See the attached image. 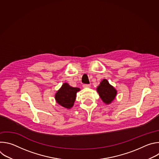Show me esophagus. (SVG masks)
Here are the masks:
<instances>
[{
    "label": "esophagus",
    "mask_w": 159,
    "mask_h": 159,
    "mask_svg": "<svg viewBox=\"0 0 159 159\" xmlns=\"http://www.w3.org/2000/svg\"><path fill=\"white\" fill-rule=\"evenodd\" d=\"M83 87L84 88H89V87H90V84H84Z\"/></svg>",
    "instance_id": "1"
}]
</instances>
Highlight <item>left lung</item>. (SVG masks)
Masks as SVG:
<instances>
[{
	"label": "left lung",
	"mask_w": 159,
	"mask_h": 159,
	"mask_svg": "<svg viewBox=\"0 0 159 159\" xmlns=\"http://www.w3.org/2000/svg\"><path fill=\"white\" fill-rule=\"evenodd\" d=\"M97 92L102 101L106 104H110L115 99L117 94V90L109 84L106 79H103L101 82L97 87Z\"/></svg>",
	"instance_id": "left-lung-1"
}]
</instances>
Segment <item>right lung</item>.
I'll return each instance as SVG.
<instances>
[{
  "label": "right lung",
  "instance_id": "add662e5",
  "mask_svg": "<svg viewBox=\"0 0 159 159\" xmlns=\"http://www.w3.org/2000/svg\"><path fill=\"white\" fill-rule=\"evenodd\" d=\"M79 90L80 89L78 87H73L69 84L64 83L57 92L55 96V100L60 106L66 109H70L74 106L77 93Z\"/></svg>",
  "mask_w": 159,
  "mask_h": 159
}]
</instances>
